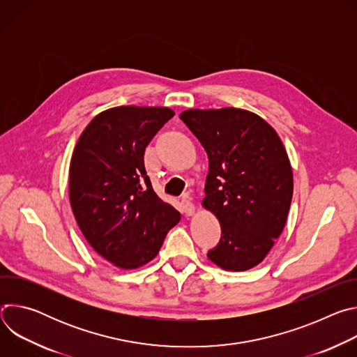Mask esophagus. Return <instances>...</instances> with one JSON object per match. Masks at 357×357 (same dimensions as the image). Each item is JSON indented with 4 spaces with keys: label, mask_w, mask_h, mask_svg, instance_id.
Instances as JSON below:
<instances>
[{
    "label": "esophagus",
    "mask_w": 357,
    "mask_h": 357,
    "mask_svg": "<svg viewBox=\"0 0 357 357\" xmlns=\"http://www.w3.org/2000/svg\"><path fill=\"white\" fill-rule=\"evenodd\" d=\"M181 209H182V213H183L185 216H192V215H195V205H193V203H192L190 200H188V199H182V202H181Z\"/></svg>",
    "instance_id": "obj_1"
}]
</instances>
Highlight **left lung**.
<instances>
[{"mask_svg": "<svg viewBox=\"0 0 357 357\" xmlns=\"http://www.w3.org/2000/svg\"><path fill=\"white\" fill-rule=\"evenodd\" d=\"M179 117L209 158L202 205L222 226L209 260L227 271L256 267L282 233L291 206L292 168L282 141L266 120L241 109H190Z\"/></svg>", "mask_w": 357, "mask_h": 357, "instance_id": "obj_1", "label": "left lung"}]
</instances>
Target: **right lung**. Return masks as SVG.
<instances>
[{
  "instance_id": "right-lung-1",
  "label": "right lung",
  "mask_w": 357,
  "mask_h": 357,
  "mask_svg": "<svg viewBox=\"0 0 357 357\" xmlns=\"http://www.w3.org/2000/svg\"><path fill=\"white\" fill-rule=\"evenodd\" d=\"M174 114L168 107L109 109L89 123L73 149V215L93 250L119 268H138L157 257L181 220L152 189L144 165L146 145Z\"/></svg>"
}]
</instances>
